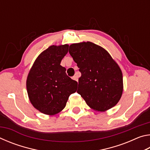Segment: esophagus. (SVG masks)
I'll return each instance as SVG.
<instances>
[{"instance_id": "obj_1", "label": "esophagus", "mask_w": 150, "mask_h": 150, "mask_svg": "<svg viewBox=\"0 0 150 150\" xmlns=\"http://www.w3.org/2000/svg\"><path fill=\"white\" fill-rule=\"evenodd\" d=\"M72 79L73 80H75V81H77L78 82V77H77V76H73V77H72Z\"/></svg>"}]
</instances>
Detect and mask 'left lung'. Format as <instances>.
Masks as SVG:
<instances>
[{
	"mask_svg": "<svg viewBox=\"0 0 150 150\" xmlns=\"http://www.w3.org/2000/svg\"><path fill=\"white\" fill-rule=\"evenodd\" d=\"M69 52L81 73L77 92L87 105L98 112L115 106L122 95L123 76L109 53L91 42L70 45Z\"/></svg>",
	"mask_w": 150,
	"mask_h": 150,
	"instance_id": "8db88e82",
	"label": "left lung"
}]
</instances>
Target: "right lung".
Returning <instances> with one entry per match:
<instances>
[{
  "mask_svg": "<svg viewBox=\"0 0 150 150\" xmlns=\"http://www.w3.org/2000/svg\"><path fill=\"white\" fill-rule=\"evenodd\" d=\"M69 45H51L40 54L28 75L27 93L33 106L44 115H55L65 107L77 82L66 74L61 62Z\"/></svg>",
  "mask_w": 150,
  "mask_h": 150,
  "instance_id": "add662e5",
  "label": "right lung"
}]
</instances>
